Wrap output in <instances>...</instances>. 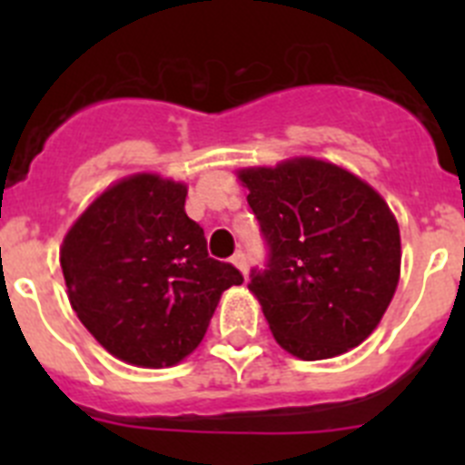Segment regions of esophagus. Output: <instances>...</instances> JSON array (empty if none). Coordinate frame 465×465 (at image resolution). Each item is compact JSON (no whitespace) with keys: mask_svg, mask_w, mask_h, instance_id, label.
<instances>
[{"mask_svg":"<svg viewBox=\"0 0 465 465\" xmlns=\"http://www.w3.org/2000/svg\"><path fill=\"white\" fill-rule=\"evenodd\" d=\"M230 261H232V265H235L237 270H240L242 274H246V268H249V261H246V256L242 252H237L235 256L230 258Z\"/></svg>","mask_w":465,"mask_h":465,"instance_id":"obj_1","label":"esophagus"}]
</instances>
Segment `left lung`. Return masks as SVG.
<instances>
[{
  "label": "left lung",
  "instance_id": "1",
  "mask_svg": "<svg viewBox=\"0 0 465 465\" xmlns=\"http://www.w3.org/2000/svg\"><path fill=\"white\" fill-rule=\"evenodd\" d=\"M268 246L252 270L270 331L302 361L344 354L377 328L401 274L391 209L338 165L298 158L240 172Z\"/></svg>",
  "mask_w": 465,
  "mask_h": 465
}]
</instances>
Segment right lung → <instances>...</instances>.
Returning a JSON list of instances; mask_svg holds the SVG:
<instances>
[{"instance_id": "add662e5", "label": "right lung", "mask_w": 465, "mask_h": 465, "mask_svg": "<svg viewBox=\"0 0 465 465\" xmlns=\"http://www.w3.org/2000/svg\"><path fill=\"white\" fill-rule=\"evenodd\" d=\"M183 204V183L127 176L81 213L60 249L74 312L125 363H179L203 342L221 293L244 282L235 265L209 258Z\"/></svg>"}]
</instances>
